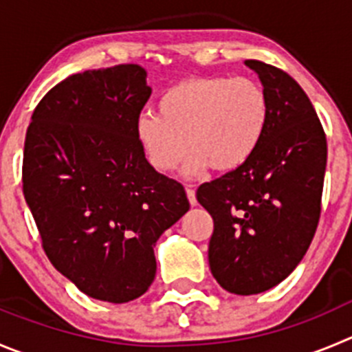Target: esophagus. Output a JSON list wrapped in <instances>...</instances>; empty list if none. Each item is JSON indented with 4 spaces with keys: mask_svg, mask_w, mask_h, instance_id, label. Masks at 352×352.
<instances>
[{
    "mask_svg": "<svg viewBox=\"0 0 352 352\" xmlns=\"http://www.w3.org/2000/svg\"><path fill=\"white\" fill-rule=\"evenodd\" d=\"M186 192H187V199H189V203H191L192 206L198 205V199H196L195 189H192V187H186Z\"/></svg>",
    "mask_w": 352,
    "mask_h": 352,
    "instance_id": "obj_1",
    "label": "esophagus"
}]
</instances>
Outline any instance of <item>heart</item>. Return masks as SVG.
<instances>
[{
    "label": "heart",
    "mask_w": 352,
    "mask_h": 352,
    "mask_svg": "<svg viewBox=\"0 0 352 352\" xmlns=\"http://www.w3.org/2000/svg\"><path fill=\"white\" fill-rule=\"evenodd\" d=\"M160 116L142 113L135 137L147 163L172 172L189 147L184 175L228 173L250 161L264 139L269 100L250 78L203 76L179 81L161 95Z\"/></svg>",
    "instance_id": "obj_1"
}]
</instances>
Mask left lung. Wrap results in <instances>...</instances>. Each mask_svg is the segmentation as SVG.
I'll use <instances>...</instances> for the list:
<instances>
[{"mask_svg": "<svg viewBox=\"0 0 352 352\" xmlns=\"http://www.w3.org/2000/svg\"><path fill=\"white\" fill-rule=\"evenodd\" d=\"M269 100L264 139L241 168L201 184L199 205L212 215L208 262L213 278L236 295H255L288 278L309 248L321 212L327 137L300 85L261 60Z\"/></svg>", "mask_w": 352, "mask_h": 352, "instance_id": "left-lung-1", "label": "left lung"}]
</instances>
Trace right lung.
<instances>
[{
  "mask_svg": "<svg viewBox=\"0 0 352 352\" xmlns=\"http://www.w3.org/2000/svg\"><path fill=\"white\" fill-rule=\"evenodd\" d=\"M146 78L135 64L72 74L41 98L25 135L24 196L43 248L83 294L113 304L146 294L156 241L189 210L137 142Z\"/></svg>",
  "mask_w": 352,
  "mask_h": 352,
  "instance_id": "add662e5",
  "label": "right lung"
}]
</instances>
